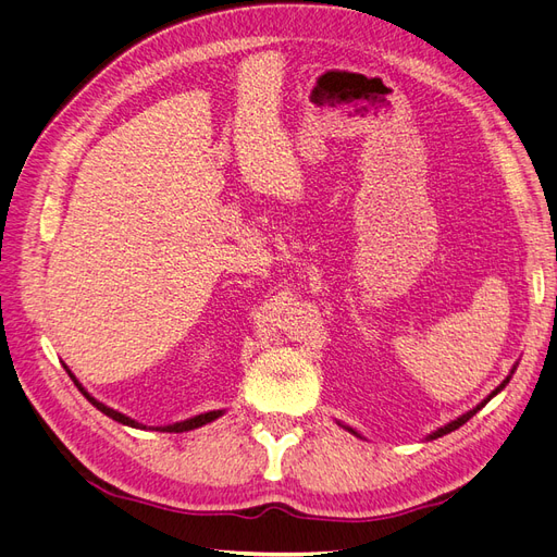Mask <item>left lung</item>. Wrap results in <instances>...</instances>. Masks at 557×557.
Returning <instances> with one entry per match:
<instances>
[{
	"mask_svg": "<svg viewBox=\"0 0 557 557\" xmlns=\"http://www.w3.org/2000/svg\"><path fill=\"white\" fill-rule=\"evenodd\" d=\"M515 370H517V363L512 366V370H510V374H508V377H506V380H503V382H500V384L496 386V389H494V392H491V394H488V396H486V398L482 400V404H476V406H474L472 410H468V412H462V416H460V418H456V420H450L448 424H444V426H438V430H434V432H432L430 436H426V442H432V438H438V436H444V434H448V432H456V430H458V426H462V424H465V422H468V420H470L472 416H476V412H480V410H482V408H484V406L488 404V400H491V398H494L496 394H500L503 389H506V386H508V382H510V377H512V372H515ZM339 424H342V422H339ZM342 426H344V430H348V432H351V434L360 436V434H358L356 430H351V426H348V424H342ZM360 438H363V436H360Z\"/></svg>",
	"mask_w": 557,
	"mask_h": 557,
	"instance_id": "1",
	"label": "left lung"
}]
</instances>
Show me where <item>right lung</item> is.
Wrapping results in <instances>:
<instances>
[{
  "mask_svg": "<svg viewBox=\"0 0 557 557\" xmlns=\"http://www.w3.org/2000/svg\"><path fill=\"white\" fill-rule=\"evenodd\" d=\"M66 368V372L71 374V380L75 382V386L77 389H81V394L89 400V404H92L97 410H101L103 416H109L111 420H115V422H121V424H127V426H135V430H147V424H141V422H137V420H133V418H127V416H123V412H119V410H113V408H109V406H103L101 400H97L92 394H89L85 386L75 380V374L69 370V366H63ZM225 410H209V412H201V416H194V418H187V420H180V422H173V424H163V426H149V430H159V432H189V430H197V426H203V424H209V422H213V420H218L220 416H223Z\"/></svg>",
  "mask_w": 557,
  "mask_h": 557,
  "instance_id": "add662e5",
  "label": "right lung"
}]
</instances>
